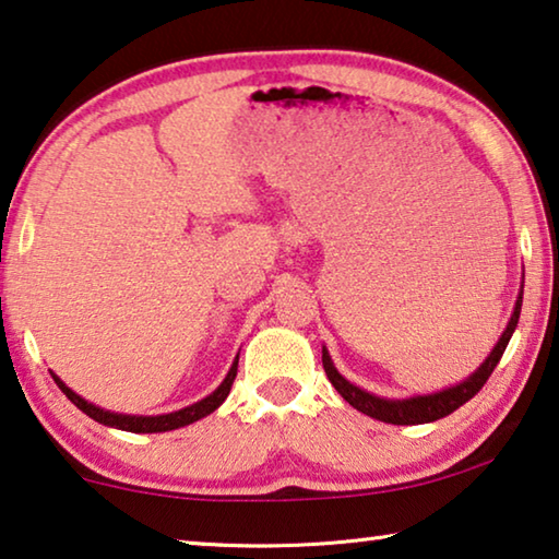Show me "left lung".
Masks as SVG:
<instances>
[{"label":"left lung","instance_id":"obj_1","mask_svg":"<svg viewBox=\"0 0 559 559\" xmlns=\"http://www.w3.org/2000/svg\"><path fill=\"white\" fill-rule=\"evenodd\" d=\"M520 308H522V290H520V298L515 304V311H512V316H510V323H508V328H504V333L500 335V341L492 348L490 356L485 358L483 366L477 368L471 378L460 380L457 385H450V388H445V391L405 397V401H388V397H378L373 393L362 391V388H358V385H353L350 380H345L338 370H335L331 356H328V350L323 348L325 376L333 383L335 391L343 395V401H348L353 407H356V411L366 413L376 420L393 423V425H418V423L440 420L453 411H457L460 405H465L473 395H477V391H480V388L487 383V378L492 376L495 366H498L504 348H508L512 333H515L518 321H520Z\"/></svg>","mask_w":559,"mask_h":559}]
</instances>
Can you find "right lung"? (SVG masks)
<instances>
[{
	"instance_id": "add662e5",
	"label": "right lung",
	"mask_w": 559,
	"mask_h": 559,
	"mask_svg": "<svg viewBox=\"0 0 559 559\" xmlns=\"http://www.w3.org/2000/svg\"><path fill=\"white\" fill-rule=\"evenodd\" d=\"M236 370H238V358L234 360V366H231V370H228V376L224 378V383H221L214 393L206 395L199 403L181 407V411H176V413H166V415H123V413L104 411V407L84 401L82 395H76L72 388H67L64 380L57 378L55 373H51V378H55V383L61 388V393H64L69 401L79 407V411L86 413L88 418L96 423L109 425V428H117V430H127V432H166V430L183 428V425H191L201 418H206L209 413H214L216 407L226 401L228 393H231Z\"/></svg>"
}]
</instances>
